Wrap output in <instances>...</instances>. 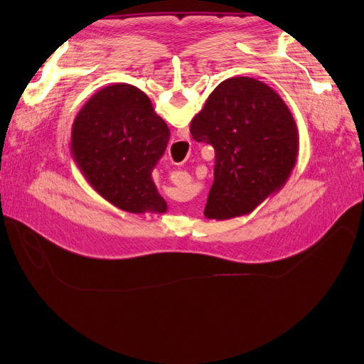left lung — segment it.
<instances>
[{"mask_svg": "<svg viewBox=\"0 0 364 364\" xmlns=\"http://www.w3.org/2000/svg\"><path fill=\"white\" fill-rule=\"evenodd\" d=\"M189 129L215 151L206 219L250 214L284 186L296 166L299 129L289 107L267 84L249 76L222 81Z\"/></svg>", "mask_w": 364, "mask_h": 364, "instance_id": "obj_1", "label": "left lung"}]
</instances>
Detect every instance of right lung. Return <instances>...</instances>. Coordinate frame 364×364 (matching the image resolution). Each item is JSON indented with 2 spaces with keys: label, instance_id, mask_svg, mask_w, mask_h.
<instances>
[{
  "label": "right lung",
  "instance_id": "1",
  "mask_svg": "<svg viewBox=\"0 0 364 364\" xmlns=\"http://www.w3.org/2000/svg\"><path fill=\"white\" fill-rule=\"evenodd\" d=\"M170 137L150 98L131 84L100 89L76 115L70 153L94 191L119 210L167 211L151 172Z\"/></svg>",
  "mask_w": 364,
  "mask_h": 364
}]
</instances>
